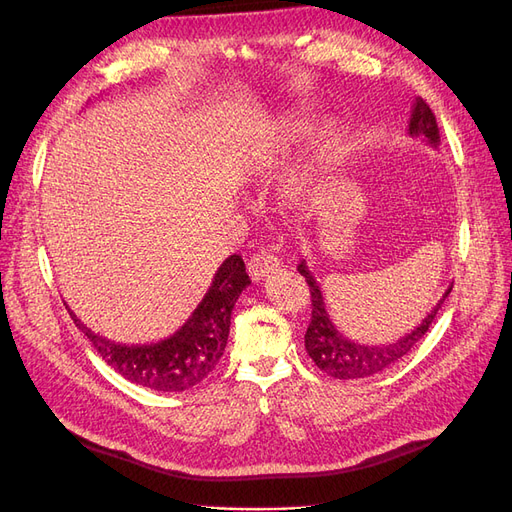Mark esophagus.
<instances>
[{
	"mask_svg": "<svg viewBox=\"0 0 512 512\" xmlns=\"http://www.w3.org/2000/svg\"><path fill=\"white\" fill-rule=\"evenodd\" d=\"M280 267H282L280 258L269 252H258L250 258V262H247V269H250V277L254 282L265 280V277H269L271 273L280 271Z\"/></svg>",
	"mask_w": 512,
	"mask_h": 512,
	"instance_id": "esophagus-1",
	"label": "esophagus"
}]
</instances>
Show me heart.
Here are the masks:
<instances>
[{"instance_id":"obj_1","label":"heart","mask_w":512,"mask_h":512,"mask_svg":"<svg viewBox=\"0 0 512 512\" xmlns=\"http://www.w3.org/2000/svg\"><path fill=\"white\" fill-rule=\"evenodd\" d=\"M301 130V121L297 119H288L284 121L280 128L265 136V141L258 143L256 149L252 151V166L256 170H269L277 164L284 156V151L288 143L292 141V136ZM337 126L331 119H322L312 128L307 136V145L303 156L297 160L288 175L282 183V198L288 205H301L307 198V194L312 192V185L318 177L320 170L327 166V162L333 158V153L337 149Z\"/></svg>"}]
</instances>
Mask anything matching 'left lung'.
<instances>
[{
	"label": "left lung",
	"mask_w": 512,
	"mask_h": 512,
	"mask_svg": "<svg viewBox=\"0 0 512 512\" xmlns=\"http://www.w3.org/2000/svg\"><path fill=\"white\" fill-rule=\"evenodd\" d=\"M408 134L423 136L431 147L440 145V130L436 123V115L431 113L429 104L423 98H416L412 104ZM297 269L305 277L309 292H312V322H309L307 333H305V350L309 356H312V361L316 363L318 369H322L324 374L337 380L367 378L397 363L401 356H406L425 337L433 318L438 314V309L442 307V303L453 290V286H448V290L442 294V299L433 305V309L423 318V322L418 324V327H414L410 333H406L404 337H399L397 342L371 346V344L352 342V339L344 337L337 331L327 312V303H324L322 290L316 282L314 273L309 271L307 262L301 260V265Z\"/></svg>",
	"instance_id": "8db88e82"
}]
</instances>
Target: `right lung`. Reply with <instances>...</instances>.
Instances as JSON below:
<instances>
[{"label":"right lung","mask_w":512,"mask_h":512,"mask_svg":"<svg viewBox=\"0 0 512 512\" xmlns=\"http://www.w3.org/2000/svg\"><path fill=\"white\" fill-rule=\"evenodd\" d=\"M252 284L241 256H228L183 327L156 344H117L87 329L68 307L81 333L102 359L126 380L160 393H181L205 380L220 363L239 294Z\"/></svg>","instance_id":"1"}]
</instances>
